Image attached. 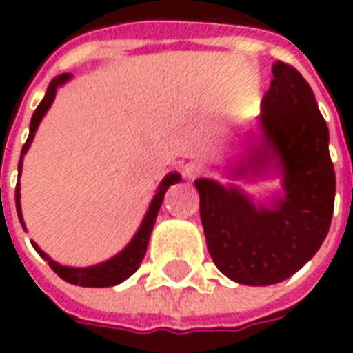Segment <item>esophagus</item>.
Listing matches in <instances>:
<instances>
[{
	"mask_svg": "<svg viewBox=\"0 0 353 353\" xmlns=\"http://www.w3.org/2000/svg\"><path fill=\"white\" fill-rule=\"evenodd\" d=\"M202 172H204V164L199 161L189 162V164H185V168H183V174L187 179H194V177H199Z\"/></svg>",
	"mask_w": 353,
	"mask_h": 353,
	"instance_id": "obj_1",
	"label": "esophagus"
}]
</instances>
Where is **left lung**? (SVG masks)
Here are the masks:
<instances>
[{"label": "left lung", "instance_id": "8db88e82", "mask_svg": "<svg viewBox=\"0 0 353 353\" xmlns=\"http://www.w3.org/2000/svg\"><path fill=\"white\" fill-rule=\"evenodd\" d=\"M259 117L263 139L240 162L236 176L276 166L285 199L255 206L238 187L196 179L208 252L227 278L272 285L303 268L323 244L334 206L329 128L310 85L293 65L276 62Z\"/></svg>", "mask_w": 353, "mask_h": 353}]
</instances>
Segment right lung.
<instances>
[{
	"label": "right lung",
	"mask_w": 353,
	"mask_h": 353,
	"mask_svg": "<svg viewBox=\"0 0 353 353\" xmlns=\"http://www.w3.org/2000/svg\"><path fill=\"white\" fill-rule=\"evenodd\" d=\"M72 77V73H62L60 77L50 81L49 88H47V94H45V98L41 100V103L37 105V109L34 111V115H32V123H30V136H28L26 143L22 147V153H20V161H19V177L20 172H22V157L26 154L28 147L32 143V139L35 136V130H37V126L41 123L43 115L49 111L50 103L54 101V96H57V88L60 85H64L65 81ZM181 179L179 174L176 172H172L168 176L162 179L161 187H159V191L154 194L153 202H151V206L147 210L145 217H143V221L139 225L138 232H136V236L132 238V242L126 248H124L123 252L115 255L113 259H108L100 263V265H94V266H85V268H75V266H64L57 263V261H52L45 252L39 250V245L32 242V245L35 248V252L41 255L43 259L49 263V266L54 270V272L65 280L68 283H73V285H81V288H111V285H117V283H121L126 278H130L132 274L136 272L139 268V263L143 261L147 252V244H149V238H151V230H153V225L157 221V215H159V210H161L162 200H164V194L168 191L170 185L177 183ZM14 200H17V214H19V219L22 223V227H24V219H22V210H20V189L19 185H17V192H14Z\"/></svg>",
	"instance_id": "add662e5"
}]
</instances>
